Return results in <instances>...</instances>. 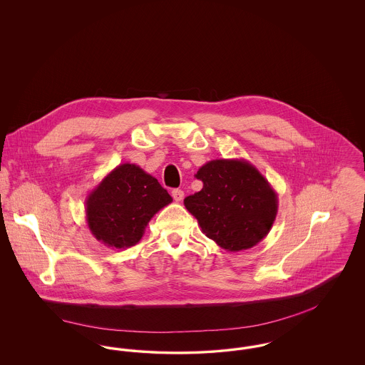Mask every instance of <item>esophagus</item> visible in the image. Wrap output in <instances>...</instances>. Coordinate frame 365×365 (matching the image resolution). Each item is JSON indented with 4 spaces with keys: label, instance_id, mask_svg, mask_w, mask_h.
Returning <instances> with one entry per match:
<instances>
[{
    "label": "esophagus",
    "instance_id": "esophagus-1",
    "mask_svg": "<svg viewBox=\"0 0 365 365\" xmlns=\"http://www.w3.org/2000/svg\"><path fill=\"white\" fill-rule=\"evenodd\" d=\"M171 194H173V198H174L176 202H180L183 200V197H185V192L180 190V189H174Z\"/></svg>",
    "mask_w": 365,
    "mask_h": 365
}]
</instances>
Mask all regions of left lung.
I'll return each mask as SVG.
<instances>
[{
	"mask_svg": "<svg viewBox=\"0 0 365 365\" xmlns=\"http://www.w3.org/2000/svg\"><path fill=\"white\" fill-rule=\"evenodd\" d=\"M202 190L185 198V207L202 232L228 252L261 242L278 215V194L260 171L243 158H219L195 174Z\"/></svg>",
	"mask_w": 365,
	"mask_h": 365,
	"instance_id": "obj_1",
	"label": "left lung"
}]
</instances>
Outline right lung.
Here are the masks:
<instances>
[{"mask_svg":"<svg viewBox=\"0 0 365 365\" xmlns=\"http://www.w3.org/2000/svg\"><path fill=\"white\" fill-rule=\"evenodd\" d=\"M171 202L173 197L156 178L124 163L87 195V226L105 246L125 249L140 241L150 219Z\"/></svg>","mask_w":365,"mask_h":365,"instance_id":"right-lung-1","label":"right lung"}]
</instances>
